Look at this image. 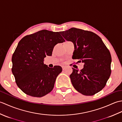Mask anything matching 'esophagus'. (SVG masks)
<instances>
[{
	"mask_svg": "<svg viewBox=\"0 0 122 122\" xmlns=\"http://www.w3.org/2000/svg\"><path fill=\"white\" fill-rule=\"evenodd\" d=\"M66 67L65 66H62V70H64L66 69Z\"/></svg>",
	"mask_w": 122,
	"mask_h": 122,
	"instance_id": "1",
	"label": "esophagus"
}]
</instances>
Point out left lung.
Returning <instances> with one entry per match:
<instances>
[{
	"label": "left lung",
	"instance_id": "obj_1",
	"mask_svg": "<svg viewBox=\"0 0 122 122\" xmlns=\"http://www.w3.org/2000/svg\"><path fill=\"white\" fill-rule=\"evenodd\" d=\"M60 33L74 44L72 59L80 60L84 64L80 71L72 68L70 77L75 89L87 96L100 92L110 76L112 62L110 51L102 40L94 32L76 28Z\"/></svg>",
	"mask_w": 122,
	"mask_h": 122
}]
</instances>
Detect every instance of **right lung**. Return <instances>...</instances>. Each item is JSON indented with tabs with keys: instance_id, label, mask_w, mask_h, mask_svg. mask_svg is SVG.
Here are the masks:
<instances>
[{
	"instance_id": "obj_1",
	"label": "right lung",
	"mask_w": 122,
	"mask_h": 122,
	"mask_svg": "<svg viewBox=\"0 0 122 122\" xmlns=\"http://www.w3.org/2000/svg\"><path fill=\"white\" fill-rule=\"evenodd\" d=\"M64 41L60 32L47 30L25 36L19 41L12 56V72L22 91L40 97L53 90L62 69L58 66L49 68L43 60L46 56H52L56 44Z\"/></svg>"
}]
</instances>
